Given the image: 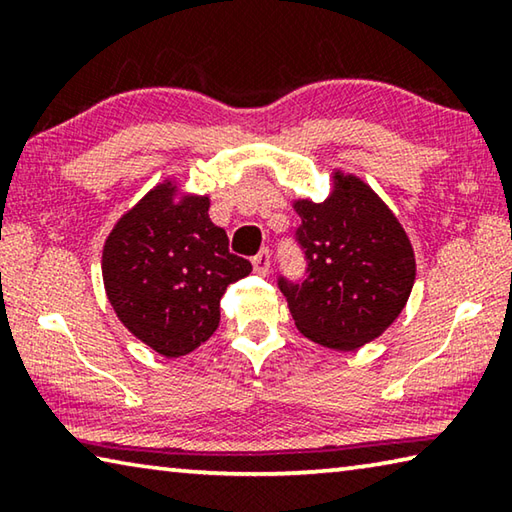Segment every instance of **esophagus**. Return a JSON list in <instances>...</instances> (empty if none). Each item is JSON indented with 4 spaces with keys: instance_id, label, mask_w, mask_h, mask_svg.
Here are the masks:
<instances>
[{
    "instance_id": "34e87169",
    "label": "esophagus",
    "mask_w": 512,
    "mask_h": 512,
    "mask_svg": "<svg viewBox=\"0 0 512 512\" xmlns=\"http://www.w3.org/2000/svg\"><path fill=\"white\" fill-rule=\"evenodd\" d=\"M253 268L257 275H268V271H271V253L268 250H259V253L253 257Z\"/></svg>"
}]
</instances>
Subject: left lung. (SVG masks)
Here are the masks:
<instances>
[{
    "mask_svg": "<svg viewBox=\"0 0 512 512\" xmlns=\"http://www.w3.org/2000/svg\"><path fill=\"white\" fill-rule=\"evenodd\" d=\"M325 201L293 198L309 259L302 284L280 280L300 334L323 348L359 350L402 314L415 282L411 239L357 173L332 169Z\"/></svg>",
    "mask_w": 512,
    "mask_h": 512,
    "instance_id": "8db88e82",
    "label": "left lung"
}]
</instances>
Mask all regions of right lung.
<instances>
[{"instance_id":"1","label":"right lung","mask_w":512,"mask_h":512,"mask_svg":"<svg viewBox=\"0 0 512 512\" xmlns=\"http://www.w3.org/2000/svg\"><path fill=\"white\" fill-rule=\"evenodd\" d=\"M207 212L210 196L169 176L119 216L103 244L108 302L135 339L167 359L210 339L228 284L253 271Z\"/></svg>"}]
</instances>
